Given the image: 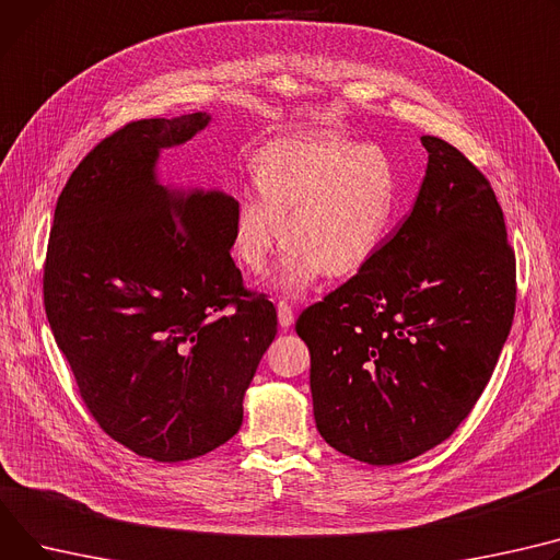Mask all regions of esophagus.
<instances>
[{"mask_svg":"<svg viewBox=\"0 0 560 560\" xmlns=\"http://www.w3.org/2000/svg\"><path fill=\"white\" fill-rule=\"evenodd\" d=\"M277 317H279L281 328H290V326L294 324V313H292V308H290L288 302H279V304H277Z\"/></svg>","mask_w":560,"mask_h":560,"instance_id":"esophagus-1","label":"esophagus"}]
</instances>
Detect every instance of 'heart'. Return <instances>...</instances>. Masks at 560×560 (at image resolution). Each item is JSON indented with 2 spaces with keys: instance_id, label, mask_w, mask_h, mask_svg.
Segmentation results:
<instances>
[{
  "instance_id": "b5f03b06",
  "label": "heart",
  "mask_w": 560,
  "mask_h": 560,
  "mask_svg": "<svg viewBox=\"0 0 560 560\" xmlns=\"http://www.w3.org/2000/svg\"><path fill=\"white\" fill-rule=\"evenodd\" d=\"M254 179L258 189L241 191L234 202L232 252L258 275L285 236L277 285L292 296L322 275L362 270L396 213L392 160L378 145L345 137L270 141L254 160Z\"/></svg>"
}]
</instances>
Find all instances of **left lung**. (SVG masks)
<instances>
[{"mask_svg":"<svg viewBox=\"0 0 560 560\" xmlns=\"http://www.w3.org/2000/svg\"><path fill=\"white\" fill-rule=\"evenodd\" d=\"M421 143L415 209L294 326L311 351L319 434L371 466L415 459L459 428L515 313V254L489 179L448 141Z\"/></svg>","mask_w":560,"mask_h":560,"instance_id":"8db88e82","label":"left lung"}]
</instances>
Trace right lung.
<instances>
[{"label":"right lung","instance_id":"add662e5","mask_svg":"<svg viewBox=\"0 0 560 560\" xmlns=\"http://www.w3.org/2000/svg\"><path fill=\"white\" fill-rule=\"evenodd\" d=\"M209 119H141L96 143L58 198L45 260L47 319L90 415L166 464L238 432L277 335L275 304L230 254L236 200L158 182L162 148Z\"/></svg>","mask_w":560,"mask_h":560}]
</instances>
